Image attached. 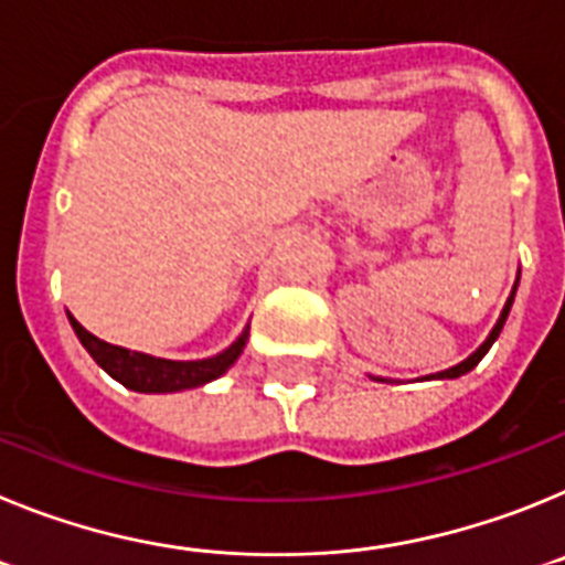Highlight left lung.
<instances>
[{
    "label": "left lung",
    "mask_w": 565,
    "mask_h": 565,
    "mask_svg": "<svg viewBox=\"0 0 565 565\" xmlns=\"http://www.w3.org/2000/svg\"><path fill=\"white\" fill-rule=\"evenodd\" d=\"M515 288H518V286H515ZM512 299H515V291H512V297L507 299V306H503V313H501V319H498V326L492 328V333H489V337H487V342H483L481 348H478V351L472 353V356H469V359H463L461 364H456V367H450V371H441V373H436L438 379H456V376H463V373H469V371H472V367H476V364L481 362L483 356H487V351H489V348H492V342H495V339H498V333H501L503 322H507V317H509V308H512Z\"/></svg>",
    "instance_id": "obj_1"
}]
</instances>
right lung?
I'll list each match as a JSON object with an SVG mask.
<instances>
[{
    "label": "right lung",
    "mask_w": 565,
    "mask_h": 565,
    "mask_svg": "<svg viewBox=\"0 0 565 565\" xmlns=\"http://www.w3.org/2000/svg\"><path fill=\"white\" fill-rule=\"evenodd\" d=\"M70 326H73L76 337L82 339V344L87 348L89 356L96 359L115 382H121L124 387L138 393L189 391V387H201V384L223 376V373L237 362V356L243 353V348H246L248 337V333L243 331V337H239L232 348H226V351L217 353V356L212 359H201V362H172V359H154L147 356V353H135L127 351V348H118V344L104 342V339L84 331L73 317H70Z\"/></svg>",
    "instance_id": "1"
}]
</instances>
